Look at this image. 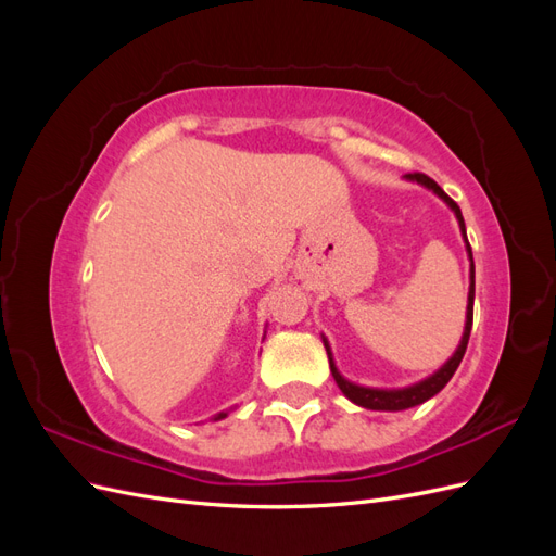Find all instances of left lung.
I'll use <instances>...</instances> for the list:
<instances>
[{"instance_id": "8db88e82", "label": "left lung", "mask_w": 556, "mask_h": 556, "mask_svg": "<svg viewBox=\"0 0 556 556\" xmlns=\"http://www.w3.org/2000/svg\"><path fill=\"white\" fill-rule=\"evenodd\" d=\"M406 178L410 180H417L427 185L429 190H433L435 194H439L445 204L454 211V215H457L459 220V227H462V233L466 239V227H464V217H462V208L457 206V201L450 199L439 182H435L433 178H429L427 174H419V172H413V174H406ZM466 250H468V257H470V290H468V308H466V327H464V336H462V343L457 348V352L450 357V362L441 368L439 374H433L431 378L417 382L413 387H406V390H371V387H359V384H352L348 382L339 371H336L333 366V359H331V352H329V345L325 341V348H327V355H329V366H331V374H333V380L339 382L341 392L352 401L357 403V406L362 408H371V410H406V408H413V406H419V403H425L427 399H431L433 394H439L443 387L450 382V378L454 376V371H457V366L462 364L464 359V352H466V345H468V336H470V327H473V299H476V266H473V252H470V245H468V239H466Z\"/></svg>"}]
</instances>
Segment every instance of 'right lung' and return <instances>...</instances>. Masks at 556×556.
Returning <instances> with one entry per match:
<instances>
[{
  "instance_id": "1",
  "label": "right lung",
  "mask_w": 556,
  "mask_h": 556,
  "mask_svg": "<svg viewBox=\"0 0 556 556\" xmlns=\"http://www.w3.org/2000/svg\"><path fill=\"white\" fill-rule=\"evenodd\" d=\"M223 417H227V413H220V415H215L213 419H223Z\"/></svg>"
}]
</instances>
